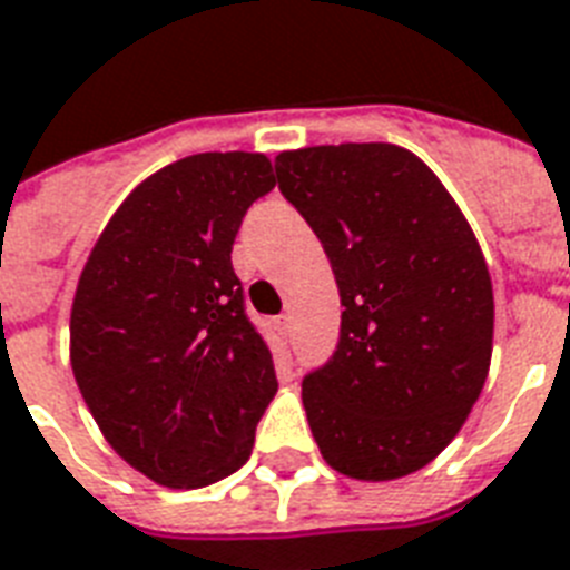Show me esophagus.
Listing matches in <instances>:
<instances>
[{
    "instance_id": "34e87169",
    "label": "esophagus",
    "mask_w": 570,
    "mask_h": 570,
    "mask_svg": "<svg viewBox=\"0 0 570 570\" xmlns=\"http://www.w3.org/2000/svg\"><path fill=\"white\" fill-rule=\"evenodd\" d=\"M276 330H279L282 335H291V314H282V317H276Z\"/></svg>"
}]
</instances>
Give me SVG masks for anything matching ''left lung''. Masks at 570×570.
Instances as JSON below:
<instances>
[{"instance_id":"obj_1","label":"left lung","mask_w":570,"mask_h":570,"mask_svg":"<svg viewBox=\"0 0 570 570\" xmlns=\"http://www.w3.org/2000/svg\"><path fill=\"white\" fill-rule=\"evenodd\" d=\"M273 167L321 238L344 306L335 353L303 376L323 459L373 482L430 465L491 362V276L465 214L394 144L308 147Z\"/></svg>"}]
</instances>
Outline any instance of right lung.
<instances>
[{
    "label": "right lung",
    "instance_id": "obj_1",
    "mask_svg": "<svg viewBox=\"0 0 570 570\" xmlns=\"http://www.w3.org/2000/svg\"><path fill=\"white\" fill-rule=\"evenodd\" d=\"M273 185L258 153L167 164L117 208L81 271L72 373L108 444L158 485L203 489L238 471L279 389L232 271L240 220Z\"/></svg>",
    "mask_w": 570,
    "mask_h": 570
}]
</instances>
